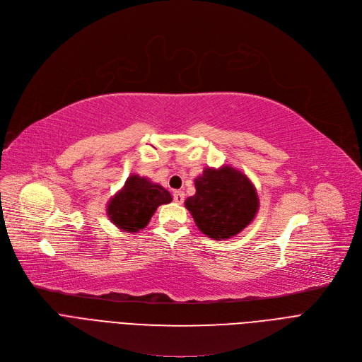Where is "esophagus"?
Masks as SVG:
<instances>
[{"mask_svg":"<svg viewBox=\"0 0 362 362\" xmlns=\"http://www.w3.org/2000/svg\"><path fill=\"white\" fill-rule=\"evenodd\" d=\"M173 199H175L176 204L182 205L185 202V194H183V192H180V190H176L175 194H173Z\"/></svg>","mask_w":362,"mask_h":362,"instance_id":"esophagus-1","label":"esophagus"}]
</instances>
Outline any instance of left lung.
Returning <instances> with one entry per match:
<instances>
[{"instance_id": "obj_1", "label": "left lung", "mask_w": 362, "mask_h": 362, "mask_svg": "<svg viewBox=\"0 0 362 362\" xmlns=\"http://www.w3.org/2000/svg\"><path fill=\"white\" fill-rule=\"evenodd\" d=\"M197 194L185 205L198 228L211 238H230L246 228L259 209V199L246 175L233 167L205 168L195 179Z\"/></svg>"}]
</instances>
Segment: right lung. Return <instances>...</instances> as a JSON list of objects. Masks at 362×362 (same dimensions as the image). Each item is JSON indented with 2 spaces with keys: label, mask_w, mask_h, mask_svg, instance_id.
<instances>
[{
  "label": "right lung",
  "mask_w": 362,
  "mask_h": 362,
  "mask_svg": "<svg viewBox=\"0 0 362 362\" xmlns=\"http://www.w3.org/2000/svg\"><path fill=\"white\" fill-rule=\"evenodd\" d=\"M168 202H172L168 190L146 177L134 175L128 177L122 190L110 199L107 215L120 230L136 233L148 224L160 205Z\"/></svg>",
  "instance_id": "right-lung-1"
}]
</instances>
